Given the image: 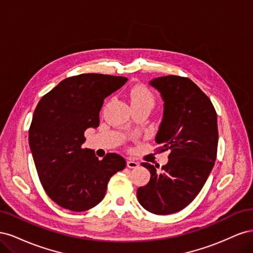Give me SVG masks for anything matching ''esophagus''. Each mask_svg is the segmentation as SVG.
<instances>
[{"mask_svg": "<svg viewBox=\"0 0 253 253\" xmlns=\"http://www.w3.org/2000/svg\"><path fill=\"white\" fill-rule=\"evenodd\" d=\"M126 166H127V168H129V169H136V168L139 167V164L134 162V160L128 159L126 162Z\"/></svg>", "mask_w": 253, "mask_h": 253, "instance_id": "obj_1", "label": "esophagus"}]
</instances>
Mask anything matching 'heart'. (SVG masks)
Returning <instances> with one entry per match:
<instances>
[{"label": "heart", "mask_w": 253, "mask_h": 253, "mask_svg": "<svg viewBox=\"0 0 253 253\" xmlns=\"http://www.w3.org/2000/svg\"><path fill=\"white\" fill-rule=\"evenodd\" d=\"M129 100L131 105H154V96L151 90L143 85H136L129 89Z\"/></svg>", "instance_id": "heart-1"}]
</instances>
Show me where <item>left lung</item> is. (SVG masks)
<instances>
[{
    "label": "left lung",
    "instance_id": "obj_1",
    "mask_svg": "<svg viewBox=\"0 0 253 253\" xmlns=\"http://www.w3.org/2000/svg\"><path fill=\"white\" fill-rule=\"evenodd\" d=\"M164 101V115L155 137L160 151L170 150L169 162L151 173L150 181L137 190L145 210L166 215L178 212L201 192L216 159L218 131L216 112L210 99L196 84L179 76L151 80Z\"/></svg>",
    "mask_w": 253,
    "mask_h": 253
}]
</instances>
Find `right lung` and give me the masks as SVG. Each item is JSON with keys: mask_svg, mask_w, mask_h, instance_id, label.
Here are the masks:
<instances>
[{"mask_svg": "<svg viewBox=\"0 0 253 253\" xmlns=\"http://www.w3.org/2000/svg\"><path fill=\"white\" fill-rule=\"evenodd\" d=\"M127 78L82 74L61 81L38 103L28 140L45 192L59 206L75 212L100 203L112 176L126 168V159L109 153L98 159L83 149L84 132L99 126L104 99Z\"/></svg>", "mask_w": 253, "mask_h": 253, "instance_id": "right-lung-1", "label": "right lung"}]
</instances>
